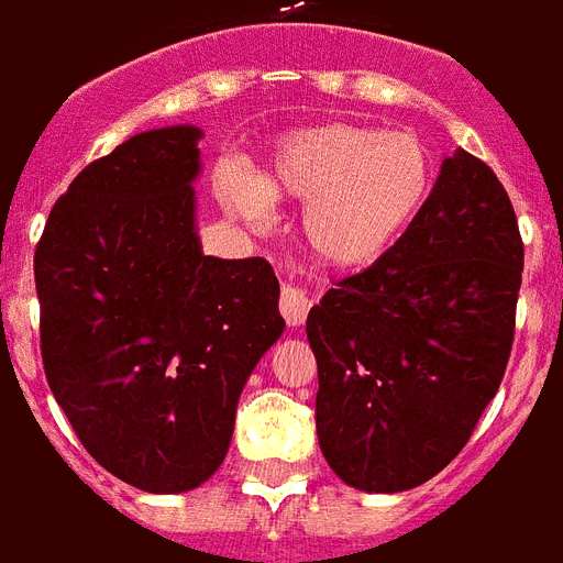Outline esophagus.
I'll list each match as a JSON object with an SVG mask.
<instances>
[{
  "label": "esophagus",
  "instance_id": "esophagus-1",
  "mask_svg": "<svg viewBox=\"0 0 563 563\" xmlns=\"http://www.w3.org/2000/svg\"><path fill=\"white\" fill-rule=\"evenodd\" d=\"M310 305H313V299H310V294L305 290L302 285H285V287H282L278 310H282V317H285V322L290 328L302 325L305 317H308Z\"/></svg>",
  "mask_w": 563,
  "mask_h": 563
}]
</instances>
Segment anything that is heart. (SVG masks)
Segmentation results:
<instances>
[{
	"instance_id": "heart-1",
	"label": "heart",
	"mask_w": 563,
	"mask_h": 563,
	"mask_svg": "<svg viewBox=\"0 0 563 563\" xmlns=\"http://www.w3.org/2000/svg\"><path fill=\"white\" fill-rule=\"evenodd\" d=\"M433 183V156L418 136L331 121L282 139L264 179L227 165L218 197L253 229L273 223V197L305 203L310 253L328 267L368 269L416 227Z\"/></svg>"
}]
</instances>
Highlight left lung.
<instances>
[{"label": "left lung", "mask_w": 563, "mask_h": 563, "mask_svg": "<svg viewBox=\"0 0 563 563\" xmlns=\"http://www.w3.org/2000/svg\"><path fill=\"white\" fill-rule=\"evenodd\" d=\"M520 273L506 188L456 151L395 253L310 308L319 448L345 485L407 492L451 465L500 389Z\"/></svg>", "instance_id": "obj_1"}]
</instances>
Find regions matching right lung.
<instances>
[{"label":"right lung","mask_w":563,"mask_h":563,"mask_svg":"<svg viewBox=\"0 0 563 563\" xmlns=\"http://www.w3.org/2000/svg\"><path fill=\"white\" fill-rule=\"evenodd\" d=\"M200 139L147 130L87 165L34 253L54 398L98 465L151 494L218 471L246 377L285 331L267 261L200 250Z\"/></svg>","instance_id":"1"}]
</instances>
